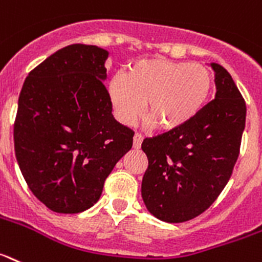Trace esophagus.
Instances as JSON below:
<instances>
[{
  "mask_svg": "<svg viewBox=\"0 0 262 262\" xmlns=\"http://www.w3.org/2000/svg\"><path fill=\"white\" fill-rule=\"evenodd\" d=\"M142 142H143V136L140 135V134L136 133L135 135H134V148H140V146H142Z\"/></svg>",
  "mask_w": 262,
  "mask_h": 262,
  "instance_id": "1",
  "label": "esophagus"
}]
</instances>
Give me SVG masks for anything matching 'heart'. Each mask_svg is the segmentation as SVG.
<instances>
[{"label": "heart", "mask_w": 262, "mask_h": 262, "mask_svg": "<svg viewBox=\"0 0 262 262\" xmlns=\"http://www.w3.org/2000/svg\"><path fill=\"white\" fill-rule=\"evenodd\" d=\"M212 87V73L203 64L152 58L134 63L126 75L116 74L110 80L108 94L123 124L135 122L147 103L149 123L173 131L201 113Z\"/></svg>", "instance_id": "obj_1"}]
</instances>
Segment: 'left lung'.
Masks as SVG:
<instances>
[{
	"label": "left lung",
	"instance_id": "left-lung-1",
	"mask_svg": "<svg viewBox=\"0 0 262 262\" xmlns=\"http://www.w3.org/2000/svg\"><path fill=\"white\" fill-rule=\"evenodd\" d=\"M216 95L195 119L146 138L148 168L142 180L147 209L165 223H183L211 207L231 178L245 128L247 106L231 74L219 63Z\"/></svg>",
	"mask_w": 262,
	"mask_h": 262
}]
</instances>
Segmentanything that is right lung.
<instances>
[{
  "mask_svg": "<svg viewBox=\"0 0 262 262\" xmlns=\"http://www.w3.org/2000/svg\"><path fill=\"white\" fill-rule=\"evenodd\" d=\"M107 58L98 46L69 45L31 70L19 94L15 158L33 195L58 213L93 207L133 147L103 84Z\"/></svg>",
  "mask_w": 262,
  "mask_h": 262,
  "instance_id": "obj_1",
  "label": "right lung"
}]
</instances>
